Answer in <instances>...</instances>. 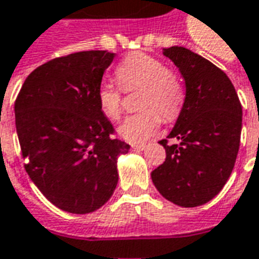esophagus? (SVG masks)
Listing matches in <instances>:
<instances>
[{"instance_id": "esophagus-1", "label": "esophagus", "mask_w": 259, "mask_h": 259, "mask_svg": "<svg viewBox=\"0 0 259 259\" xmlns=\"http://www.w3.org/2000/svg\"><path fill=\"white\" fill-rule=\"evenodd\" d=\"M133 149L137 150V152H142V150L146 149V145H133Z\"/></svg>"}]
</instances>
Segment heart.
Returning a JSON list of instances; mask_svg holds the SVG:
<instances>
[{
  "label": "heart",
  "instance_id": "heart-1",
  "mask_svg": "<svg viewBox=\"0 0 259 259\" xmlns=\"http://www.w3.org/2000/svg\"><path fill=\"white\" fill-rule=\"evenodd\" d=\"M115 78L122 91L141 89L138 95L139 113L128 115L118 128L122 138L131 144H144L155 135L166 121L174 120L184 103V89L179 76L156 57L134 53L115 68ZM99 109L110 120L121 114L122 93L111 83L97 88ZM162 115L160 116V114Z\"/></svg>",
  "mask_w": 259,
  "mask_h": 259
}]
</instances>
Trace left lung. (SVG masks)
<instances>
[{"instance_id":"obj_1","label":"left lung","mask_w":259,"mask_h":259,"mask_svg":"<svg viewBox=\"0 0 259 259\" xmlns=\"http://www.w3.org/2000/svg\"><path fill=\"white\" fill-rule=\"evenodd\" d=\"M185 80V99L167 139L164 162L152 181L170 202L194 208L209 202L225 187L236 163L243 110L227 75L188 49H163ZM168 140H174L173 144Z\"/></svg>"}]
</instances>
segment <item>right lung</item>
<instances>
[{"label":"right lung","mask_w":259,"mask_h":259,"mask_svg":"<svg viewBox=\"0 0 259 259\" xmlns=\"http://www.w3.org/2000/svg\"><path fill=\"white\" fill-rule=\"evenodd\" d=\"M114 53L79 51L37 67L15 100V124L29 177L53 205L91 213L113 195L117 157L130 145L96 100Z\"/></svg>","instance_id":"1"}]
</instances>
